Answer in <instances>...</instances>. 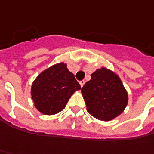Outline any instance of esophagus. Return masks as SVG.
<instances>
[{
    "mask_svg": "<svg viewBox=\"0 0 154 154\" xmlns=\"http://www.w3.org/2000/svg\"><path fill=\"white\" fill-rule=\"evenodd\" d=\"M79 83H80L81 87H83V85H84V83H85V81H84V80H82V81L79 82Z\"/></svg>",
    "mask_w": 154,
    "mask_h": 154,
    "instance_id": "obj_1",
    "label": "esophagus"
}]
</instances>
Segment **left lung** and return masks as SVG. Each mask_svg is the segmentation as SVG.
<instances>
[{"label":"left lung","mask_w":154,"mask_h":154,"mask_svg":"<svg viewBox=\"0 0 154 154\" xmlns=\"http://www.w3.org/2000/svg\"><path fill=\"white\" fill-rule=\"evenodd\" d=\"M82 93L88 112L103 121L118 117L128 103V94L119 76L104 67L91 74Z\"/></svg>","instance_id":"obj_1"}]
</instances>
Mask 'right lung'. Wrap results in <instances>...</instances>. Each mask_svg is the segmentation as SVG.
I'll list each match as a JSON object with an SVG mask.
<instances>
[{"label":"right lung","mask_w":154,"mask_h":154,"mask_svg":"<svg viewBox=\"0 0 154 154\" xmlns=\"http://www.w3.org/2000/svg\"><path fill=\"white\" fill-rule=\"evenodd\" d=\"M74 75L66 65L60 63L41 73L31 87V96L35 106L42 113L53 115L66 107L73 93L80 89Z\"/></svg>","instance_id":"1"}]
</instances>
